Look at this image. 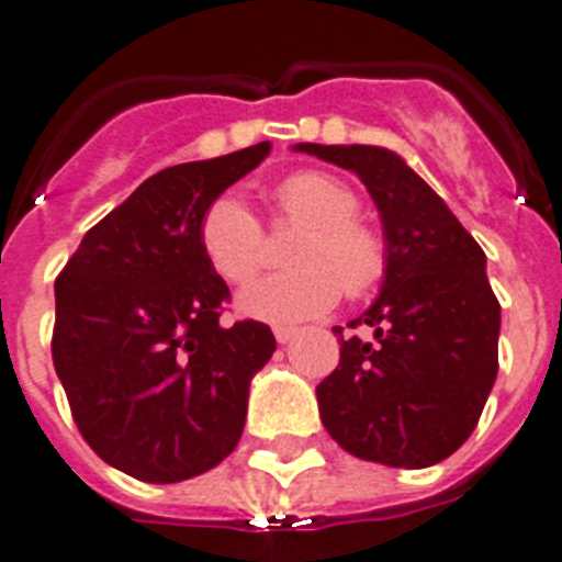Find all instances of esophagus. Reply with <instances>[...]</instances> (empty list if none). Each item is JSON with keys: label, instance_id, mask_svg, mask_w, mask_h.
<instances>
[{"label": "esophagus", "instance_id": "34e87169", "mask_svg": "<svg viewBox=\"0 0 562 562\" xmlns=\"http://www.w3.org/2000/svg\"><path fill=\"white\" fill-rule=\"evenodd\" d=\"M273 337H277V342L285 346V342H291V339L296 337V328L294 325H277V328H273Z\"/></svg>", "mask_w": 562, "mask_h": 562}]
</instances>
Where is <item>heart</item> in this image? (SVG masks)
Returning a JSON list of instances; mask_svg holds the SVG:
<instances>
[{"mask_svg": "<svg viewBox=\"0 0 562 562\" xmlns=\"http://www.w3.org/2000/svg\"><path fill=\"white\" fill-rule=\"evenodd\" d=\"M277 220L303 225L289 254L294 271L245 285L243 314L268 323H300L331 311L339 291L351 300L374 291L389 268L385 239L360 220V196L323 171L291 173L280 182ZM200 248L225 282L251 280L266 259V231L237 193H220L200 220Z\"/></svg>", "mask_w": 562, "mask_h": 562, "instance_id": "1", "label": "heart"}]
</instances>
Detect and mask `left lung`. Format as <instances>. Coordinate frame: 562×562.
<instances>
[{
    "label": "left lung",
    "mask_w": 562,
    "mask_h": 562,
    "mask_svg": "<svg viewBox=\"0 0 562 562\" xmlns=\"http://www.w3.org/2000/svg\"><path fill=\"white\" fill-rule=\"evenodd\" d=\"M296 150L362 179L389 248L383 291L351 323L374 337L334 328L339 366L317 385L325 431L371 463H440L471 437L497 376L499 303L483 248L394 150L314 143Z\"/></svg>",
    "instance_id": "8db88e82"
}]
</instances>
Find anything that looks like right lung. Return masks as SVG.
<instances>
[{
  "label": "right lung",
  "mask_w": 562,
  "mask_h": 562,
  "mask_svg": "<svg viewBox=\"0 0 562 562\" xmlns=\"http://www.w3.org/2000/svg\"><path fill=\"white\" fill-rule=\"evenodd\" d=\"M268 150L154 173L56 277L50 351L74 423L143 483L196 477L237 449L251 376L277 348L266 323H220L231 291L200 248L205 209Z\"/></svg>",
  "instance_id": "add662e5"
}]
</instances>
